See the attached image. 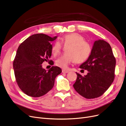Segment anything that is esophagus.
<instances>
[{"mask_svg": "<svg viewBox=\"0 0 126 126\" xmlns=\"http://www.w3.org/2000/svg\"><path fill=\"white\" fill-rule=\"evenodd\" d=\"M62 72H63V73H64V74H67V73H68V72H69V71H68V70H64V69H63V70H62Z\"/></svg>", "mask_w": 126, "mask_h": 126, "instance_id": "1", "label": "esophagus"}]
</instances>
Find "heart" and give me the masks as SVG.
Returning a JSON list of instances; mask_svg holds the SVG:
<instances>
[{
	"label": "heart",
	"mask_w": 126,
	"mask_h": 126,
	"mask_svg": "<svg viewBox=\"0 0 126 126\" xmlns=\"http://www.w3.org/2000/svg\"><path fill=\"white\" fill-rule=\"evenodd\" d=\"M66 48L65 54L59 57L56 61L57 66L66 69L69 64L75 62L82 63L88 58L91 52L89 44L85 41L82 36L78 33L68 34L61 38ZM62 49V45L59 41H56L51 49L52 54L56 56L59 54Z\"/></svg>",
	"instance_id": "1"
}]
</instances>
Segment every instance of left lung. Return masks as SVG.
<instances>
[{"mask_svg":"<svg viewBox=\"0 0 126 126\" xmlns=\"http://www.w3.org/2000/svg\"><path fill=\"white\" fill-rule=\"evenodd\" d=\"M115 66L110 45L103 40L95 41L88 58L79 67L88 71L87 75L82 77L76 72L77 78L73 85L75 90L87 99L100 97L113 81Z\"/></svg>","mask_w":126,"mask_h":126,"instance_id":"1","label":"left lung"}]
</instances>
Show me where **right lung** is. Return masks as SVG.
Returning <instances> with one entry per match:
<instances>
[{
  "label": "right lung",
  "mask_w": 126,
  "mask_h": 126,
  "mask_svg": "<svg viewBox=\"0 0 126 126\" xmlns=\"http://www.w3.org/2000/svg\"><path fill=\"white\" fill-rule=\"evenodd\" d=\"M57 37L34 34L18 48L13 63L15 77L20 89L29 96L39 97L46 94L54 87L56 77L62 71L57 66H52L47 71L41 65L50 58L51 43ZM51 64H54L52 62Z\"/></svg>",
  "instance_id": "1"
}]
</instances>
